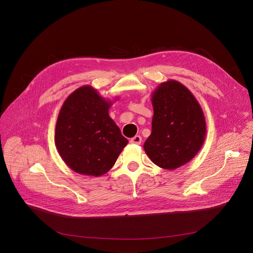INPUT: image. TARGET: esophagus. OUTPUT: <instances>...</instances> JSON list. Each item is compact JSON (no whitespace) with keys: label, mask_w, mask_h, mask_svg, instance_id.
Masks as SVG:
<instances>
[{"label":"esophagus","mask_w":253,"mask_h":253,"mask_svg":"<svg viewBox=\"0 0 253 253\" xmlns=\"http://www.w3.org/2000/svg\"><path fill=\"white\" fill-rule=\"evenodd\" d=\"M130 142L132 144H137V145H139V144H141V142H142V138H141V136L136 135V136H134L133 138L130 139Z\"/></svg>","instance_id":"1"}]
</instances>
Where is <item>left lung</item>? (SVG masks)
I'll return each mask as SVG.
<instances>
[{
	"label": "left lung",
	"mask_w": 253,
	"mask_h": 253,
	"mask_svg": "<svg viewBox=\"0 0 253 253\" xmlns=\"http://www.w3.org/2000/svg\"><path fill=\"white\" fill-rule=\"evenodd\" d=\"M152 132L144 150L157 166L174 170L188 163L201 149L206 122L193 94L180 82L168 80L152 93Z\"/></svg>",
	"instance_id": "1"
}]
</instances>
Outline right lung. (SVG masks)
Segmentation results:
<instances>
[{
	"label": "right lung",
	"mask_w": 253,
	"mask_h": 253,
	"mask_svg": "<svg viewBox=\"0 0 253 253\" xmlns=\"http://www.w3.org/2000/svg\"><path fill=\"white\" fill-rule=\"evenodd\" d=\"M112 101L86 85L65 100L56 123L55 144L72 170L101 176L115 164L128 140L109 116Z\"/></svg>",
	"instance_id": "1"
}]
</instances>
